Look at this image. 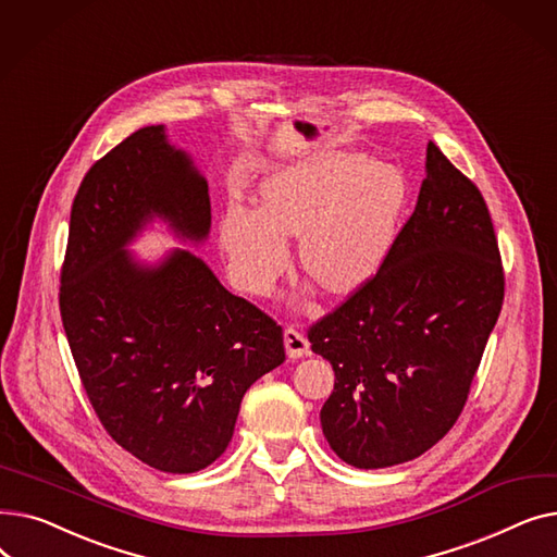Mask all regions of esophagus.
Segmentation results:
<instances>
[{
  "label": "esophagus",
  "mask_w": 557,
  "mask_h": 557,
  "mask_svg": "<svg viewBox=\"0 0 557 557\" xmlns=\"http://www.w3.org/2000/svg\"><path fill=\"white\" fill-rule=\"evenodd\" d=\"M284 347H286L288 359H302L309 355V341L298 327L284 330Z\"/></svg>",
  "instance_id": "esophagus-1"
}]
</instances>
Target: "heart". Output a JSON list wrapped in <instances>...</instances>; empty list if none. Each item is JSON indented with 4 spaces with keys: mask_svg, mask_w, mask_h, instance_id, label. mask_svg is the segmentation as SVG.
I'll return each mask as SVG.
<instances>
[{
    "mask_svg": "<svg viewBox=\"0 0 557 557\" xmlns=\"http://www.w3.org/2000/svg\"><path fill=\"white\" fill-rule=\"evenodd\" d=\"M406 196V175L393 162L320 153L267 175L259 185V212L230 208L219 244L234 282L267 296L286 269V237H300L302 273L325 294L345 296L382 269Z\"/></svg>",
    "mask_w": 557,
    "mask_h": 557,
    "instance_id": "1",
    "label": "heart"
}]
</instances>
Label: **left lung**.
<instances>
[{
  "mask_svg": "<svg viewBox=\"0 0 557 557\" xmlns=\"http://www.w3.org/2000/svg\"><path fill=\"white\" fill-rule=\"evenodd\" d=\"M504 305L476 185L426 144V178L379 273L309 327L336 382L320 424L359 470L413 460L458 420Z\"/></svg>",
  "mask_w": 557,
  "mask_h": 557,
  "instance_id": "1",
  "label": "left lung"
}]
</instances>
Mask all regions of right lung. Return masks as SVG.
I'll use <instances>...</instances> for the list:
<instances>
[{
	"label": "right lung",
	"mask_w": 557,
	"mask_h": 557,
	"mask_svg": "<svg viewBox=\"0 0 557 557\" xmlns=\"http://www.w3.org/2000/svg\"><path fill=\"white\" fill-rule=\"evenodd\" d=\"M156 219L191 246L212 227L208 181L191 156L164 126H146L78 187L61 315L112 441L160 472L191 474L225 451L246 391L284 361V338L191 250L137 259L128 246Z\"/></svg>",
	"instance_id": "right-lung-1"
}]
</instances>
